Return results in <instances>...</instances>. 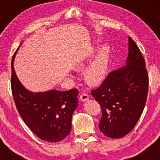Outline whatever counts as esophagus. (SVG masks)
<instances>
[{
	"label": "esophagus",
	"mask_w": 160,
	"mask_h": 160,
	"mask_svg": "<svg viewBox=\"0 0 160 160\" xmlns=\"http://www.w3.org/2000/svg\"><path fill=\"white\" fill-rule=\"evenodd\" d=\"M89 96L87 94H86V93H83V94H82L80 97V100L82 102H86L87 100H89Z\"/></svg>",
	"instance_id": "34e87169"
}]
</instances>
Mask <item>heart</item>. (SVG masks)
<instances>
[{
  "instance_id": "b5f03b06",
  "label": "heart",
  "mask_w": 160,
  "mask_h": 160,
  "mask_svg": "<svg viewBox=\"0 0 160 160\" xmlns=\"http://www.w3.org/2000/svg\"><path fill=\"white\" fill-rule=\"evenodd\" d=\"M111 49L107 44L100 47L90 65L85 72L86 81L92 85L102 82L107 78L109 71Z\"/></svg>"
}]
</instances>
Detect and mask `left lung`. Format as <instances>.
I'll return each mask as SVG.
<instances>
[{
    "mask_svg": "<svg viewBox=\"0 0 160 160\" xmlns=\"http://www.w3.org/2000/svg\"><path fill=\"white\" fill-rule=\"evenodd\" d=\"M126 65L112 71L92 95L100 104L99 128L111 138L124 137L133 129L144 111L148 74L140 49L130 37Z\"/></svg>",
    "mask_w": 160,
    "mask_h": 160,
    "instance_id": "left-lung-1",
    "label": "left lung"
}]
</instances>
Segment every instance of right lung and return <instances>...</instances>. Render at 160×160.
Returning a JSON list of instances; mask_svg holds the SVG:
<instances>
[{
	"mask_svg": "<svg viewBox=\"0 0 160 160\" xmlns=\"http://www.w3.org/2000/svg\"><path fill=\"white\" fill-rule=\"evenodd\" d=\"M14 53L11 62V88L14 102L25 124L41 140L58 142L71 130V118L78 107V91L50 89L34 92L24 86L14 69Z\"/></svg>",
	"mask_w": 160,
	"mask_h": 160,
	"instance_id": "add662e5",
	"label": "right lung"
}]
</instances>
